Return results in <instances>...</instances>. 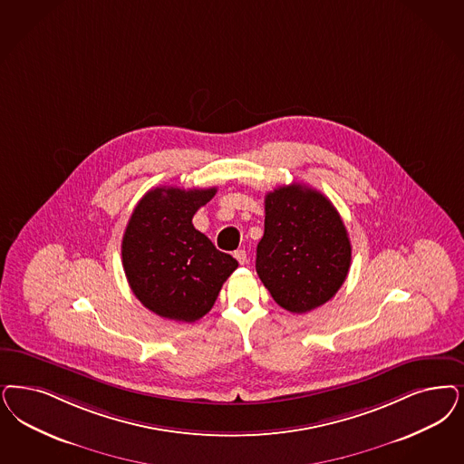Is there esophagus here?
<instances>
[{
  "label": "esophagus",
  "instance_id": "esophagus-1",
  "mask_svg": "<svg viewBox=\"0 0 464 464\" xmlns=\"http://www.w3.org/2000/svg\"><path fill=\"white\" fill-rule=\"evenodd\" d=\"M235 258L240 262L241 266L246 264V252H245V250H237V252H235Z\"/></svg>",
  "mask_w": 464,
  "mask_h": 464
}]
</instances>
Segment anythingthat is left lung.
<instances>
[{
	"label": "left lung",
	"mask_w": 464,
	"mask_h": 464,
	"mask_svg": "<svg viewBox=\"0 0 464 464\" xmlns=\"http://www.w3.org/2000/svg\"><path fill=\"white\" fill-rule=\"evenodd\" d=\"M350 266L348 231L325 195L302 185L266 195L256 269L276 304L291 314L317 308L343 286Z\"/></svg>",
	"instance_id": "obj_1"
}]
</instances>
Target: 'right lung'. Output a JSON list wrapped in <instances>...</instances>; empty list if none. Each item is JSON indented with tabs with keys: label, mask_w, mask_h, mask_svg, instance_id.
<instances>
[{
	"label": "right lung",
	"mask_w": 464,
	"mask_h": 464,
	"mask_svg": "<svg viewBox=\"0 0 464 464\" xmlns=\"http://www.w3.org/2000/svg\"><path fill=\"white\" fill-rule=\"evenodd\" d=\"M218 188L149 190L127 224L121 258L128 285L140 304L176 322L204 317L223 283L238 267L193 227V214Z\"/></svg>",
	"instance_id": "add662e5"
}]
</instances>
